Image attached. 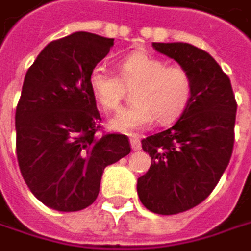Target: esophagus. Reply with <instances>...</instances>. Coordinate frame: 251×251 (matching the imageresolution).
Masks as SVG:
<instances>
[{
	"mask_svg": "<svg viewBox=\"0 0 251 251\" xmlns=\"http://www.w3.org/2000/svg\"><path fill=\"white\" fill-rule=\"evenodd\" d=\"M130 145H131V149L133 151H139L142 146H140V140H139V137H136V136H131L130 137Z\"/></svg>",
	"mask_w": 251,
	"mask_h": 251,
	"instance_id": "obj_1",
	"label": "esophagus"
}]
</instances>
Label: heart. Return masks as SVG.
Masks as SVG:
<instances>
[{"label": "heart", "instance_id": "b5f03b06", "mask_svg": "<svg viewBox=\"0 0 251 251\" xmlns=\"http://www.w3.org/2000/svg\"><path fill=\"white\" fill-rule=\"evenodd\" d=\"M120 78L103 66L93 68L88 85L98 103L106 112L120 109L126 87H133V105L123 109L109 123L115 131L133 134L146 128L156 118L160 124H170L186 109L192 95V78L179 65H167L166 60L134 51L121 59Z\"/></svg>", "mask_w": 251, "mask_h": 251}]
</instances>
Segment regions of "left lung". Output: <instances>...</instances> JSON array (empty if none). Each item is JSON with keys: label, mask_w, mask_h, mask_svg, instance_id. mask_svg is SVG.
Segmentation results:
<instances>
[{"label": "left lung", "mask_w": 251, "mask_h": 251, "mask_svg": "<svg viewBox=\"0 0 251 251\" xmlns=\"http://www.w3.org/2000/svg\"><path fill=\"white\" fill-rule=\"evenodd\" d=\"M152 46L189 72L192 95L173 127L142 140L151 167L137 179V195L156 214H177L202 202L228 167L237 102L228 75L207 51L186 43Z\"/></svg>", "instance_id": "obj_1"}]
</instances>
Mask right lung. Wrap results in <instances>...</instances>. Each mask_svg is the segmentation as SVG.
<instances>
[{
    "instance_id": "1",
    "label": "right lung",
    "mask_w": 251,
    "mask_h": 251,
    "mask_svg": "<svg viewBox=\"0 0 251 251\" xmlns=\"http://www.w3.org/2000/svg\"><path fill=\"white\" fill-rule=\"evenodd\" d=\"M114 38L75 32L51 41L26 72L16 108V152L27 188L57 211L96 201L106 166L128 155L124 134L96 136L100 114L88 85Z\"/></svg>"
}]
</instances>
